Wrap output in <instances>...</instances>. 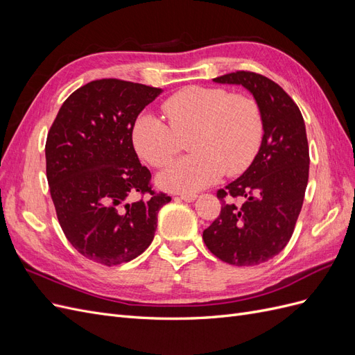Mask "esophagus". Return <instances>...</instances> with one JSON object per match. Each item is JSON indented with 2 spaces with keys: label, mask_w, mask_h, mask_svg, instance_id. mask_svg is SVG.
Listing matches in <instances>:
<instances>
[{
  "label": "esophagus",
  "mask_w": 355,
  "mask_h": 355,
  "mask_svg": "<svg viewBox=\"0 0 355 355\" xmlns=\"http://www.w3.org/2000/svg\"><path fill=\"white\" fill-rule=\"evenodd\" d=\"M179 198L187 201V202H191V201H194L197 198V194H180Z\"/></svg>",
  "instance_id": "obj_1"
}]
</instances>
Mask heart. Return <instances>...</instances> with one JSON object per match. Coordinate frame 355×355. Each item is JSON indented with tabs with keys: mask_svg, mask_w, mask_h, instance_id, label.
<instances>
[{
	"mask_svg": "<svg viewBox=\"0 0 355 355\" xmlns=\"http://www.w3.org/2000/svg\"><path fill=\"white\" fill-rule=\"evenodd\" d=\"M167 121L155 114L137 118L132 141L137 154L153 167H166L188 139L192 154L159 175V185L194 192L218 182L223 173H243L263 139V115L252 96L223 87L188 85L163 103Z\"/></svg>",
	"mask_w": 355,
	"mask_h": 355,
	"instance_id": "heart-1",
	"label": "heart"
}]
</instances>
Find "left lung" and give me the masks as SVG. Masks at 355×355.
<instances>
[{"label": "left lung", "mask_w": 355, "mask_h": 355, "mask_svg": "<svg viewBox=\"0 0 355 355\" xmlns=\"http://www.w3.org/2000/svg\"><path fill=\"white\" fill-rule=\"evenodd\" d=\"M213 81L241 84L254 96L263 115V139L250 167L218 191L222 209L202 240L230 265H259L287 245L302 209L309 175L305 121L295 101L261 73L235 71ZM237 198L241 205L234 202Z\"/></svg>", "instance_id": "8db88e82"}]
</instances>
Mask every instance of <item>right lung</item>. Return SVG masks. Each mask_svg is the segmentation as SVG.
I'll return each mask as SVG.
<instances>
[{
	"instance_id": "obj_1",
	"label": "right lung",
	"mask_w": 355,
	"mask_h": 355,
	"mask_svg": "<svg viewBox=\"0 0 355 355\" xmlns=\"http://www.w3.org/2000/svg\"><path fill=\"white\" fill-rule=\"evenodd\" d=\"M161 93L145 84L90 81L63 102L46 142V171L58 220L87 259L114 266L153 243L171 197L155 192L132 141L137 115ZM137 193L135 203L126 198Z\"/></svg>"
}]
</instances>
